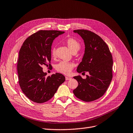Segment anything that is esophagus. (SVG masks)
Instances as JSON below:
<instances>
[{
    "mask_svg": "<svg viewBox=\"0 0 133 133\" xmlns=\"http://www.w3.org/2000/svg\"><path fill=\"white\" fill-rule=\"evenodd\" d=\"M72 78L71 77H68V76H66L65 77V79L66 80H70Z\"/></svg>",
    "mask_w": 133,
    "mask_h": 133,
    "instance_id": "esophagus-1",
    "label": "esophagus"
}]
</instances>
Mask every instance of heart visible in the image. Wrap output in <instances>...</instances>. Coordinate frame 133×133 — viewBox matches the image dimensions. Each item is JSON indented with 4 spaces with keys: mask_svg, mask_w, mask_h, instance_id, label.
<instances>
[{
    "mask_svg": "<svg viewBox=\"0 0 133 133\" xmlns=\"http://www.w3.org/2000/svg\"><path fill=\"white\" fill-rule=\"evenodd\" d=\"M66 43L68 48L72 52H77L81 48L80 44L78 41L72 38H68L66 41ZM56 54L55 47H53L51 50V55L55 57ZM74 66L72 63L67 62L65 61H61L56 65V70L59 72L65 75L70 74Z\"/></svg>",
    "mask_w": 133,
    "mask_h": 133,
    "instance_id": "obj_1",
    "label": "heart"
}]
</instances>
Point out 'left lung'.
<instances>
[{
  "instance_id": "8db88e82",
  "label": "left lung",
  "mask_w": 133,
  "mask_h": 133,
  "mask_svg": "<svg viewBox=\"0 0 133 133\" xmlns=\"http://www.w3.org/2000/svg\"><path fill=\"white\" fill-rule=\"evenodd\" d=\"M84 40V54L79 63L78 73L89 72L87 78L81 76L74 77L78 82V87L73 90L76 97L91 102L102 97L110 85L112 78V57L107 44L101 38L90 31L76 30Z\"/></svg>"
}]
</instances>
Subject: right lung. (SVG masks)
Here are the masks:
<instances>
[{
    "mask_svg": "<svg viewBox=\"0 0 133 133\" xmlns=\"http://www.w3.org/2000/svg\"><path fill=\"white\" fill-rule=\"evenodd\" d=\"M57 30H40L26 39L19 52L17 63L19 84L23 93L34 102L42 103L51 99L65 80L56 73L46 77L42 65L49 66L51 45L55 38L64 34Z\"/></svg>",
    "mask_w": 133,
    "mask_h": 133,
    "instance_id": "obj_1",
    "label": "right lung"
}]
</instances>
